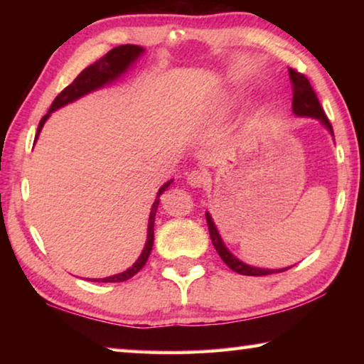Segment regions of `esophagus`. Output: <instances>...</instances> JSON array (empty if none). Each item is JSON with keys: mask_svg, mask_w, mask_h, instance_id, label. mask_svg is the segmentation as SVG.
I'll return each instance as SVG.
<instances>
[{"mask_svg": "<svg viewBox=\"0 0 364 364\" xmlns=\"http://www.w3.org/2000/svg\"><path fill=\"white\" fill-rule=\"evenodd\" d=\"M186 180H188V183H189V186H193V188H200L202 184L205 183V175H204V171L193 170V171H189V173H188Z\"/></svg>", "mask_w": 364, "mask_h": 364, "instance_id": "1", "label": "esophagus"}]
</instances>
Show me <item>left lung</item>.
<instances>
[{
    "label": "left lung",
    "instance_id": "left-lung-1",
    "mask_svg": "<svg viewBox=\"0 0 364 364\" xmlns=\"http://www.w3.org/2000/svg\"><path fill=\"white\" fill-rule=\"evenodd\" d=\"M289 78H291V83H292V95H294L292 96V110H294V114L304 115V117H315V119L321 120L323 125L328 128L332 136H334V130H332L331 122L328 117H326L321 104H319V100L315 93V90H313L310 80H308L304 73H300L295 69H289ZM205 220L208 225V232H210L213 247L217 249L218 255L221 257V260H223L232 271H236V273L245 274V276H267V274H273V273H281V271H286L291 268L289 267L284 269H263V268L249 267V264L242 263L225 247V244H223V241H221L220 234L217 231V228H215V225H213L210 215L205 213Z\"/></svg>",
    "mask_w": 364,
    "mask_h": 364
}]
</instances>
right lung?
I'll use <instances>...</instances> for the list:
<instances>
[{
    "instance_id": "add662e5",
    "label": "right lung",
    "mask_w": 364,
    "mask_h": 364,
    "mask_svg": "<svg viewBox=\"0 0 364 364\" xmlns=\"http://www.w3.org/2000/svg\"><path fill=\"white\" fill-rule=\"evenodd\" d=\"M143 51H144V49L141 46H136V45L117 46L114 49H110L107 54H104L101 59H97L96 63H93L91 65L86 67L85 70L80 72L77 78L73 80V82L69 86H65V88L56 96V100L53 101L51 107H49V112L40 120L38 130H36V136H38V133L41 132V128H43V125H45V122L49 117V114L54 112V110L59 109V107L65 106V104L78 100V97H82L83 95L90 93V91H95L97 88H101V86H104L106 83L112 82V80L119 77L120 73L125 72L128 67L133 64V60H136V58ZM170 184H171V181L165 183L164 186L159 189L156 200H154L152 208H151V217H149V228H147V242H146V247L143 250V254H141V257L138 258L136 263H134L132 268L123 271V273L109 276V278L90 279V281H95V282H123V281L133 278V276L144 267L147 258H149V255H151L152 244H154V221H156V212H157L159 200H160L159 197L162 196L164 191L167 189Z\"/></svg>"
}]
</instances>
